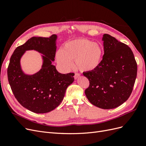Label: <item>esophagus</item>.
Masks as SVG:
<instances>
[{
  "instance_id": "1",
  "label": "esophagus",
  "mask_w": 146,
  "mask_h": 146,
  "mask_svg": "<svg viewBox=\"0 0 146 146\" xmlns=\"http://www.w3.org/2000/svg\"><path fill=\"white\" fill-rule=\"evenodd\" d=\"M79 77H80V74H78V73H75V75H74V78L76 79H77Z\"/></svg>"
}]
</instances>
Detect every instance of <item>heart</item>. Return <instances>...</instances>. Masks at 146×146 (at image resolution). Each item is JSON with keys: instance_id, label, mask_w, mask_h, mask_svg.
<instances>
[{"instance_id": "1", "label": "heart", "mask_w": 146, "mask_h": 146, "mask_svg": "<svg viewBox=\"0 0 146 146\" xmlns=\"http://www.w3.org/2000/svg\"><path fill=\"white\" fill-rule=\"evenodd\" d=\"M104 55L100 44L85 38L73 39L66 42L57 52L56 60L64 69H69L74 60L75 66L82 72H91L98 68Z\"/></svg>"}]
</instances>
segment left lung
<instances>
[{
	"instance_id": "left-lung-1",
	"label": "left lung",
	"mask_w": 146,
	"mask_h": 146,
	"mask_svg": "<svg viewBox=\"0 0 146 146\" xmlns=\"http://www.w3.org/2000/svg\"><path fill=\"white\" fill-rule=\"evenodd\" d=\"M104 55L99 67L83 74L90 81L85 95L102 109H113L129 98L137 75L133 53L127 45L108 34L103 35Z\"/></svg>"
}]
</instances>
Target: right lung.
I'll use <instances>...</instances> for the list:
<instances>
[{"mask_svg":"<svg viewBox=\"0 0 146 146\" xmlns=\"http://www.w3.org/2000/svg\"><path fill=\"white\" fill-rule=\"evenodd\" d=\"M56 39V35L31 38L17 47L10 58L7 75L13 93L22 106L35 113H46L56 108L74 81V73L61 74L52 64L55 60ZM31 50L43 54V64L38 72L28 75L21 70L20 59L25 51Z\"/></svg>","mask_w":146,"mask_h":146,"instance_id":"1","label":"right lung"}]
</instances>
